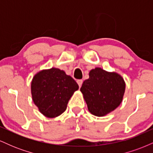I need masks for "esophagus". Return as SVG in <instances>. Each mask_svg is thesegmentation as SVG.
Instances as JSON below:
<instances>
[{"instance_id": "1", "label": "esophagus", "mask_w": 153, "mask_h": 153, "mask_svg": "<svg viewBox=\"0 0 153 153\" xmlns=\"http://www.w3.org/2000/svg\"><path fill=\"white\" fill-rule=\"evenodd\" d=\"M77 82H78L79 87H80V88L81 87V85L82 84V80H77Z\"/></svg>"}]
</instances>
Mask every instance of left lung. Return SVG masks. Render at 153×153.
<instances>
[{
  "mask_svg": "<svg viewBox=\"0 0 153 153\" xmlns=\"http://www.w3.org/2000/svg\"><path fill=\"white\" fill-rule=\"evenodd\" d=\"M80 91L89 111L97 117H103L122 103L125 82L120 75L96 68L90 71L89 78L82 82Z\"/></svg>",
  "mask_w": 153,
  "mask_h": 153,
  "instance_id": "1",
  "label": "left lung"
}]
</instances>
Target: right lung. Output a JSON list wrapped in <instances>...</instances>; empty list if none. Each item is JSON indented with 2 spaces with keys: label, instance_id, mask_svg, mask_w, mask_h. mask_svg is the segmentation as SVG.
I'll return each mask as SVG.
<instances>
[{
  "label": "right lung",
  "instance_id": "1",
  "mask_svg": "<svg viewBox=\"0 0 153 153\" xmlns=\"http://www.w3.org/2000/svg\"><path fill=\"white\" fill-rule=\"evenodd\" d=\"M78 85L70 75L58 68L44 70L34 75L31 90L34 104L49 118L62 114Z\"/></svg>",
  "mask_w": 153,
  "mask_h": 153
}]
</instances>
